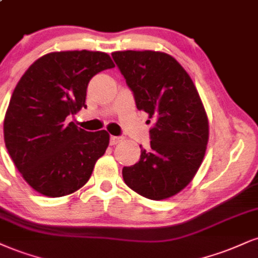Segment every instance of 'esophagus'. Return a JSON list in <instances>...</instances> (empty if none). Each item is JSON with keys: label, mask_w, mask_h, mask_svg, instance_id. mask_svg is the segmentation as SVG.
Here are the masks:
<instances>
[{"label": "esophagus", "mask_w": 258, "mask_h": 258, "mask_svg": "<svg viewBox=\"0 0 258 258\" xmlns=\"http://www.w3.org/2000/svg\"><path fill=\"white\" fill-rule=\"evenodd\" d=\"M122 137H116V136H111L110 137V145H116L120 142H122Z\"/></svg>", "instance_id": "34e87169"}]
</instances>
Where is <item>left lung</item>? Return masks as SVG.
Returning a JSON list of instances; mask_svg holds the SVG:
<instances>
[{"label":"left lung","instance_id":"left-lung-1","mask_svg":"<svg viewBox=\"0 0 258 258\" xmlns=\"http://www.w3.org/2000/svg\"><path fill=\"white\" fill-rule=\"evenodd\" d=\"M111 56L138 110L154 120L150 148L137 163L123 167V181L143 197L167 200L184 190L201 167L209 139L207 111L191 77L170 55L125 50Z\"/></svg>","mask_w":258,"mask_h":258}]
</instances>
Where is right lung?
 Instances as JSON below:
<instances>
[{
  "label": "right lung",
  "mask_w": 258,
  "mask_h": 258,
  "mask_svg": "<svg viewBox=\"0 0 258 258\" xmlns=\"http://www.w3.org/2000/svg\"><path fill=\"white\" fill-rule=\"evenodd\" d=\"M114 66L107 52H49L15 86L3 121L6 148L25 181L40 195L78 191L104 155L109 133L88 132L66 119L86 107L90 79Z\"/></svg>",
  "instance_id": "1"
}]
</instances>
